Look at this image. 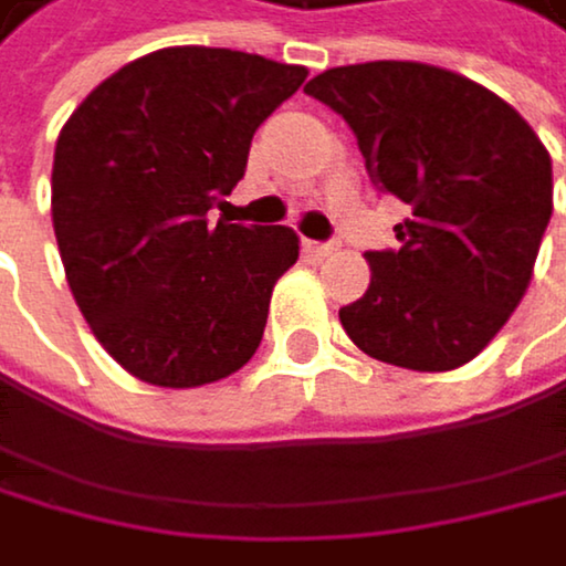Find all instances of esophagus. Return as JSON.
<instances>
[{
    "label": "esophagus",
    "instance_id": "1",
    "mask_svg": "<svg viewBox=\"0 0 566 566\" xmlns=\"http://www.w3.org/2000/svg\"><path fill=\"white\" fill-rule=\"evenodd\" d=\"M305 251L315 254V258H328V254L338 251V244L335 241H305Z\"/></svg>",
    "mask_w": 566,
    "mask_h": 566
}]
</instances>
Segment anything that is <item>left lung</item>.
<instances>
[{"instance_id": "left-lung-1", "label": "left lung", "mask_w": 566, "mask_h": 566, "mask_svg": "<svg viewBox=\"0 0 566 566\" xmlns=\"http://www.w3.org/2000/svg\"><path fill=\"white\" fill-rule=\"evenodd\" d=\"M308 96L352 127L369 180L412 208L399 251H369L373 281L338 308L379 361L450 373L516 312L554 211L551 154L506 99L429 63L379 60L318 73Z\"/></svg>"}]
</instances>
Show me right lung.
I'll return each instance as SVG.
<instances>
[{
	"label": "right lung",
	"instance_id": "add662e5",
	"mask_svg": "<svg viewBox=\"0 0 566 566\" xmlns=\"http://www.w3.org/2000/svg\"><path fill=\"white\" fill-rule=\"evenodd\" d=\"M308 70L167 46L106 76L53 157V231L96 342L140 382L193 389L258 352L292 228L208 221L244 177L254 130Z\"/></svg>",
	"mask_w": 566,
	"mask_h": 566
}]
</instances>
